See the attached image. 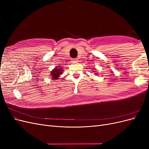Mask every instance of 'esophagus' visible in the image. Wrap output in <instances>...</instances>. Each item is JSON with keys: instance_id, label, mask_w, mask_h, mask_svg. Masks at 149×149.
<instances>
[{"instance_id": "1", "label": "esophagus", "mask_w": 149, "mask_h": 149, "mask_svg": "<svg viewBox=\"0 0 149 149\" xmlns=\"http://www.w3.org/2000/svg\"><path fill=\"white\" fill-rule=\"evenodd\" d=\"M72 61H73V62H77L78 61V60L77 59H76V58H74V59H73V60H72Z\"/></svg>"}]
</instances>
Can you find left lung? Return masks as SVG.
I'll use <instances>...</instances> for the list:
<instances>
[{
    "label": "left lung",
    "instance_id": "1",
    "mask_svg": "<svg viewBox=\"0 0 149 149\" xmlns=\"http://www.w3.org/2000/svg\"><path fill=\"white\" fill-rule=\"evenodd\" d=\"M97 74V73H95V74Z\"/></svg>",
    "mask_w": 149,
    "mask_h": 149
}]
</instances>
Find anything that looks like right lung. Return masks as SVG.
<instances>
[{"label": "right lung", "instance_id": "obj_1", "mask_svg": "<svg viewBox=\"0 0 149 149\" xmlns=\"http://www.w3.org/2000/svg\"><path fill=\"white\" fill-rule=\"evenodd\" d=\"M63 70L62 69L61 66H56L55 68L52 70V71H51L50 72V76L52 77V79H59V76L61 74L63 73Z\"/></svg>", "mask_w": 149, "mask_h": 149}]
</instances>
